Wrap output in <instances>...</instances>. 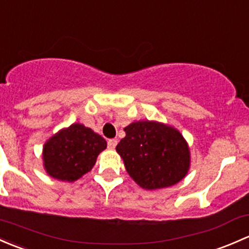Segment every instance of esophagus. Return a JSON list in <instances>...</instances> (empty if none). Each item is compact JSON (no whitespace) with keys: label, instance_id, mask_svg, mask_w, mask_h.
<instances>
[{"label":"esophagus","instance_id":"esophagus-1","mask_svg":"<svg viewBox=\"0 0 249 249\" xmlns=\"http://www.w3.org/2000/svg\"><path fill=\"white\" fill-rule=\"evenodd\" d=\"M117 144H118L117 140H109L108 142H107V146H108L109 150H113V149L117 146Z\"/></svg>","mask_w":249,"mask_h":249}]
</instances>
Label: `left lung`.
<instances>
[{
  "mask_svg": "<svg viewBox=\"0 0 249 249\" xmlns=\"http://www.w3.org/2000/svg\"><path fill=\"white\" fill-rule=\"evenodd\" d=\"M116 150L133 181L144 190L171 187L191 166V153L181 132L168 124L138 120L124 129Z\"/></svg>",
  "mask_w": 249,
  "mask_h": 249,
  "instance_id": "obj_1",
  "label": "left lung"
}]
</instances>
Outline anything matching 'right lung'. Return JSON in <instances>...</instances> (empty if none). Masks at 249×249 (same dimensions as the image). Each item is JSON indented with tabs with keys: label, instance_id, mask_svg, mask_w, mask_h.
Masks as SVG:
<instances>
[{
	"label": "right lung",
	"instance_id": "1",
	"mask_svg": "<svg viewBox=\"0 0 249 249\" xmlns=\"http://www.w3.org/2000/svg\"><path fill=\"white\" fill-rule=\"evenodd\" d=\"M107 142L104 137L74 123L49 138L43 146V166L48 175L61 181H76L90 172Z\"/></svg>",
	"mask_w": 249,
	"mask_h": 249
}]
</instances>
